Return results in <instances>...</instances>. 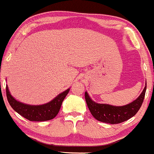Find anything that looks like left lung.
<instances>
[{
    "label": "left lung",
    "instance_id": "obj_1",
    "mask_svg": "<svg viewBox=\"0 0 154 154\" xmlns=\"http://www.w3.org/2000/svg\"><path fill=\"white\" fill-rule=\"evenodd\" d=\"M146 84L143 92L135 100L124 106H113L107 104H99L94 102L85 92V100L91 115L97 120L104 123L115 124L128 120L137 113L144 100Z\"/></svg>",
    "mask_w": 154,
    "mask_h": 154
}]
</instances>
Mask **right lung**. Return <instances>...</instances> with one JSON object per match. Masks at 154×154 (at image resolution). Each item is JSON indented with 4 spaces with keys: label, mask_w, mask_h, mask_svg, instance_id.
I'll use <instances>...</instances> for the list:
<instances>
[{
    "label": "right lung",
    "mask_w": 154,
    "mask_h": 154,
    "mask_svg": "<svg viewBox=\"0 0 154 154\" xmlns=\"http://www.w3.org/2000/svg\"><path fill=\"white\" fill-rule=\"evenodd\" d=\"M6 97L9 105L15 111L31 122H45L54 119L60 109L62 103L70 89H67L46 104L30 105L17 101L11 95L8 86L6 87Z\"/></svg>",
    "instance_id": "obj_1"
}]
</instances>
